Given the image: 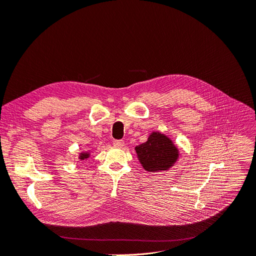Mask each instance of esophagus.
Returning <instances> with one entry per match:
<instances>
[{
  "instance_id": "1",
  "label": "esophagus",
  "mask_w": 256,
  "mask_h": 256,
  "mask_svg": "<svg viewBox=\"0 0 256 256\" xmlns=\"http://www.w3.org/2000/svg\"><path fill=\"white\" fill-rule=\"evenodd\" d=\"M112 146L115 148H122L123 146H124V142H123V140H114Z\"/></svg>"
}]
</instances>
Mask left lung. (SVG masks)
Wrapping results in <instances>:
<instances>
[{
  "instance_id": "8db88e82",
  "label": "left lung",
  "mask_w": 256,
  "mask_h": 256,
  "mask_svg": "<svg viewBox=\"0 0 256 256\" xmlns=\"http://www.w3.org/2000/svg\"><path fill=\"white\" fill-rule=\"evenodd\" d=\"M135 150L141 166L150 173L171 168L179 156L173 141L159 132H153L146 142L137 146Z\"/></svg>"
}]
</instances>
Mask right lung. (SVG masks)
Here are the masks:
<instances>
[{"mask_svg":"<svg viewBox=\"0 0 256 256\" xmlns=\"http://www.w3.org/2000/svg\"><path fill=\"white\" fill-rule=\"evenodd\" d=\"M88 157H90V153L88 152H83V153H80V155H79V159L80 160H84V159H86Z\"/></svg>","mask_w":256,"mask_h":256,"instance_id":"right-lung-1","label":"right lung"}]
</instances>
